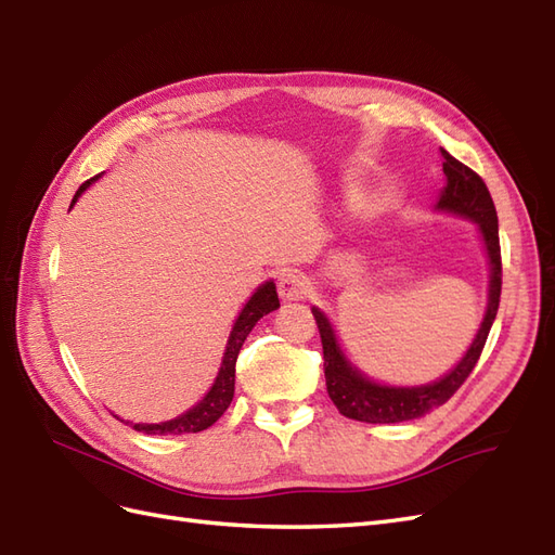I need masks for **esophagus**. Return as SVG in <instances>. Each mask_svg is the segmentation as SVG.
Returning <instances> with one entry per match:
<instances>
[{"instance_id": "esophagus-1", "label": "esophagus", "mask_w": 555, "mask_h": 555, "mask_svg": "<svg viewBox=\"0 0 555 555\" xmlns=\"http://www.w3.org/2000/svg\"><path fill=\"white\" fill-rule=\"evenodd\" d=\"M309 293V283L305 276L299 274H283L279 279V295L283 302H299Z\"/></svg>"}]
</instances>
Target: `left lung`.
I'll use <instances>...</instances> for the list:
<instances>
[{
  "instance_id": "1",
  "label": "left lung",
  "mask_w": 555,
  "mask_h": 555,
  "mask_svg": "<svg viewBox=\"0 0 555 555\" xmlns=\"http://www.w3.org/2000/svg\"><path fill=\"white\" fill-rule=\"evenodd\" d=\"M441 157H444L441 167H444L447 183L441 188V193L435 202V211L472 220V225L477 228L481 236V244L488 258V293L481 325L463 358L457 360L444 376L418 386H390L374 382L372 376L356 367L344 353L337 332L332 327L325 311H321L319 307H311L323 341L327 395L339 409V414H344L346 418L362 423H404L430 414L433 409L444 404L451 395L463 386L474 365H477V360L483 351V344L488 339V332L493 327L502 291L500 232L495 204L488 193L486 183L479 179V173H474L469 167L457 163L444 149H441Z\"/></svg>"
}]
</instances>
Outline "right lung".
I'll return each mask as SVG.
<instances>
[{
  "label": "right lung",
  "mask_w": 555,
  "mask_h": 555,
  "mask_svg": "<svg viewBox=\"0 0 555 555\" xmlns=\"http://www.w3.org/2000/svg\"><path fill=\"white\" fill-rule=\"evenodd\" d=\"M100 177H102V173L92 177L90 181H86L81 188L76 190L69 209H74V204L78 202V197H81L86 190ZM279 307L281 305H279L274 281L269 279V281L260 283L256 293H253L246 299V305L242 307L240 315H236L234 323H232L230 337H228V344H225V353H223V360H220V367H218V374L214 378L211 388L207 390V395H204V398L197 404H193L188 411H183V414H179L177 418L163 421V423H132V421H122L120 416H116V418L132 425L137 433H146V435H185V433L207 430V427H211L220 416L225 414V409L230 406V402L234 398V365H236V356H240V351H242V344L248 337V332L256 327V323L262 319V315L276 311Z\"/></svg>",
  "instance_id": "1"
}]
</instances>
